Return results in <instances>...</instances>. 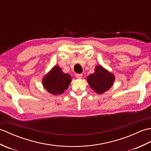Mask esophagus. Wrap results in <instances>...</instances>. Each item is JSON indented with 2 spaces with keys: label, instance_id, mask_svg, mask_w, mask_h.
I'll list each match as a JSON object with an SVG mask.
<instances>
[{
  "label": "esophagus",
  "instance_id": "esophagus-1",
  "mask_svg": "<svg viewBox=\"0 0 151 151\" xmlns=\"http://www.w3.org/2000/svg\"><path fill=\"white\" fill-rule=\"evenodd\" d=\"M76 77L80 79L82 78V74H76Z\"/></svg>",
  "mask_w": 151,
  "mask_h": 151
}]
</instances>
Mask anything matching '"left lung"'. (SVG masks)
<instances>
[{
    "instance_id": "1",
    "label": "left lung",
    "mask_w": 151,
    "mask_h": 151,
    "mask_svg": "<svg viewBox=\"0 0 151 151\" xmlns=\"http://www.w3.org/2000/svg\"><path fill=\"white\" fill-rule=\"evenodd\" d=\"M114 76L102 66H97L93 74L88 76L87 81L91 89L99 94L103 93L113 85Z\"/></svg>"
}]
</instances>
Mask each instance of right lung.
<instances>
[{
  "instance_id": "1",
  "label": "right lung",
  "mask_w": 151,
  "mask_h": 151,
  "mask_svg": "<svg viewBox=\"0 0 151 151\" xmlns=\"http://www.w3.org/2000/svg\"><path fill=\"white\" fill-rule=\"evenodd\" d=\"M71 77L69 74H65L58 66L54 68L45 76L43 80L44 88L53 95H60L68 88Z\"/></svg>"
}]
</instances>
